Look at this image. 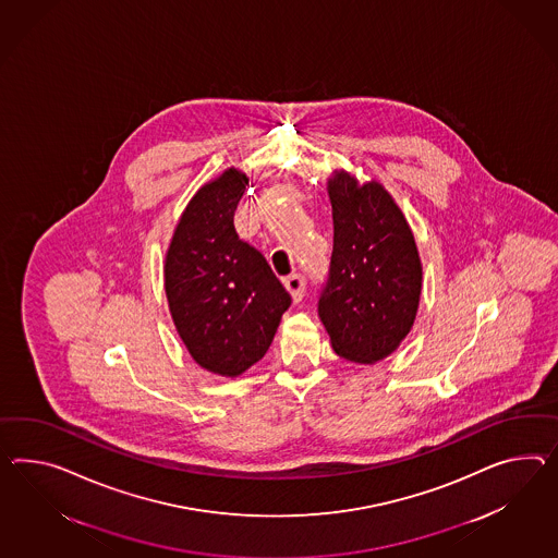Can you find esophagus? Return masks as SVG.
Here are the masks:
<instances>
[{"mask_svg":"<svg viewBox=\"0 0 558 558\" xmlns=\"http://www.w3.org/2000/svg\"><path fill=\"white\" fill-rule=\"evenodd\" d=\"M283 286H286V289L289 291V295L293 298V301H301L303 293H305V277H303V275H298V272H293V275L286 277Z\"/></svg>","mask_w":558,"mask_h":558,"instance_id":"34e87169","label":"esophagus"}]
</instances>
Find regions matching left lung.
<instances>
[{"label": "left lung", "instance_id": "8db88e82", "mask_svg": "<svg viewBox=\"0 0 558 558\" xmlns=\"http://www.w3.org/2000/svg\"><path fill=\"white\" fill-rule=\"evenodd\" d=\"M333 251L319 319L336 354L357 364L390 356L411 331L423 287L413 230L386 187L336 170L328 180Z\"/></svg>", "mask_w": 558, "mask_h": 558}]
</instances>
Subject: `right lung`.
<instances>
[{
	"mask_svg": "<svg viewBox=\"0 0 558 558\" xmlns=\"http://www.w3.org/2000/svg\"><path fill=\"white\" fill-rule=\"evenodd\" d=\"M248 184L229 168L187 202L166 253L173 326L204 371L236 378L267 354L291 298L269 263L234 230Z\"/></svg>",
	"mask_w": 558,
	"mask_h": 558,
	"instance_id": "add662e5",
	"label": "right lung"
}]
</instances>
